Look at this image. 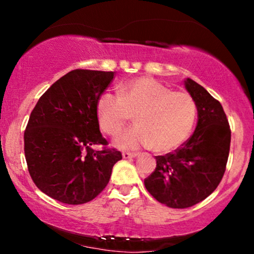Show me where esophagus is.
<instances>
[{"mask_svg": "<svg viewBox=\"0 0 254 254\" xmlns=\"http://www.w3.org/2000/svg\"><path fill=\"white\" fill-rule=\"evenodd\" d=\"M138 154L136 153H127V151H124L123 153V157L124 159H133V157H137Z\"/></svg>", "mask_w": 254, "mask_h": 254, "instance_id": "34e87169", "label": "esophagus"}]
</instances>
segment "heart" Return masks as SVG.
<instances>
[{"mask_svg":"<svg viewBox=\"0 0 254 254\" xmlns=\"http://www.w3.org/2000/svg\"><path fill=\"white\" fill-rule=\"evenodd\" d=\"M131 115L137 125L116 139L117 147H153L157 153H170L190 136L197 107L190 94L171 90L150 77L135 78L123 84L119 94L104 93L99 98L98 122L107 135H118Z\"/></svg>","mask_w":254,"mask_h":254,"instance_id":"b5f03b06","label":"heart"}]
</instances>
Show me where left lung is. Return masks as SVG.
<instances>
[{"label":"left lung","mask_w":254,"mask_h":254,"mask_svg":"<svg viewBox=\"0 0 254 254\" xmlns=\"http://www.w3.org/2000/svg\"><path fill=\"white\" fill-rule=\"evenodd\" d=\"M184 83L196 103V130L174 153L156 156L155 171L144 180L157 202L174 209L194 205L216 190L230 147L228 119L220 101L191 78Z\"/></svg>","instance_id":"8db88e82"}]
</instances>
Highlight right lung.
<instances>
[{
  "label": "right lung",
  "instance_id": "right-lung-1",
  "mask_svg": "<svg viewBox=\"0 0 254 254\" xmlns=\"http://www.w3.org/2000/svg\"><path fill=\"white\" fill-rule=\"evenodd\" d=\"M115 72L76 69L40 97L25 130V157L37 188L65 204L94 199L122 160L116 149L95 150L107 141L99 129V98Z\"/></svg>",
  "mask_w": 254,
  "mask_h": 254
}]
</instances>
